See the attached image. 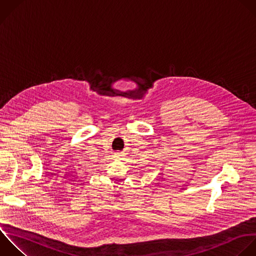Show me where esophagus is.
<instances>
[{
  "label": "esophagus",
  "mask_w": 256,
  "mask_h": 256,
  "mask_svg": "<svg viewBox=\"0 0 256 256\" xmlns=\"http://www.w3.org/2000/svg\"><path fill=\"white\" fill-rule=\"evenodd\" d=\"M118 154H119V153H118Z\"/></svg>",
  "instance_id": "obj_1"
}]
</instances>
